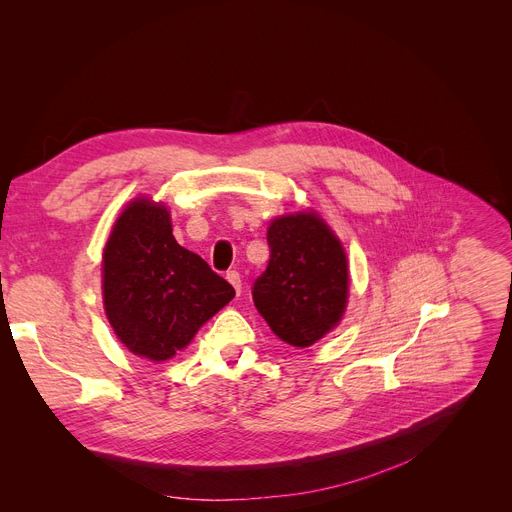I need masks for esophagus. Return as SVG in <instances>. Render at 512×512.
<instances>
[{"label":"esophagus","mask_w":512,"mask_h":512,"mask_svg":"<svg viewBox=\"0 0 512 512\" xmlns=\"http://www.w3.org/2000/svg\"><path fill=\"white\" fill-rule=\"evenodd\" d=\"M226 280L232 284V288L236 290V294H241V290H243V282H241V274H238V271H228L226 274Z\"/></svg>","instance_id":"34e87169"}]
</instances>
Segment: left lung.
<instances>
[{
  "instance_id": "obj_1",
  "label": "left lung",
  "mask_w": 512,
  "mask_h": 512,
  "mask_svg": "<svg viewBox=\"0 0 512 512\" xmlns=\"http://www.w3.org/2000/svg\"><path fill=\"white\" fill-rule=\"evenodd\" d=\"M269 261L253 284V302L282 342L313 346L342 319L348 261L317 214H292L267 230Z\"/></svg>"
}]
</instances>
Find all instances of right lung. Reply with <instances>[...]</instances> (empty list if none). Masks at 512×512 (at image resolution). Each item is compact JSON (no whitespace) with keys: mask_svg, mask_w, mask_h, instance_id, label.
<instances>
[{"mask_svg":"<svg viewBox=\"0 0 512 512\" xmlns=\"http://www.w3.org/2000/svg\"><path fill=\"white\" fill-rule=\"evenodd\" d=\"M105 311L138 356L168 360L226 306L234 288L173 236L164 206L135 199L115 222L102 255Z\"/></svg>","mask_w":512,"mask_h":512,"instance_id":"1","label":"right lung"}]
</instances>
